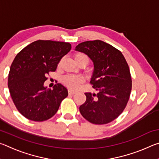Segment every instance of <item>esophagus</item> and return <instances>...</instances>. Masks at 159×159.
<instances>
[{"label":"esophagus","instance_id":"1","mask_svg":"<svg viewBox=\"0 0 159 159\" xmlns=\"http://www.w3.org/2000/svg\"><path fill=\"white\" fill-rule=\"evenodd\" d=\"M76 91H74V90H69V95H74L75 93H76Z\"/></svg>","mask_w":159,"mask_h":159}]
</instances>
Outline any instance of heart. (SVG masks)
<instances>
[{
	"mask_svg": "<svg viewBox=\"0 0 159 159\" xmlns=\"http://www.w3.org/2000/svg\"><path fill=\"white\" fill-rule=\"evenodd\" d=\"M74 60L76 64L80 61H85L88 62L89 59L85 53L76 52L74 55ZM84 81V77L81 75L66 74L61 78V82L64 85L71 90H77Z\"/></svg>",
	"mask_w": 159,
	"mask_h": 159,
	"instance_id": "heart-1",
	"label": "heart"
}]
</instances>
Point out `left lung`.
Here are the masks:
<instances>
[{
  "mask_svg": "<svg viewBox=\"0 0 159 159\" xmlns=\"http://www.w3.org/2000/svg\"><path fill=\"white\" fill-rule=\"evenodd\" d=\"M76 50L85 53L94 63L90 84L98 93H85L79 107L83 117L91 123L103 125L118 118L125 109L132 90L128 64L120 50L95 40L83 42Z\"/></svg>",
  "mask_w": 159,
  "mask_h": 159,
  "instance_id": "8db88e82",
  "label": "left lung"
}]
</instances>
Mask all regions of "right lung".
Returning a JSON list of instances; mask_svg holds the SVG:
<instances>
[{
  "mask_svg": "<svg viewBox=\"0 0 159 159\" xmlns=\"http://www.w3.org/2000/svg\"><path fill=\"white\" fill-rule=\"evenodd\" d=\"M71 48L69 43L39 40L16 55L7 85L16 108L27 119L38 122L49 119L68 96V90L61 83L54 85L53 89H46L43 84L47 75L55 71Z\"/></svg>",
  "mask_w": 159,
  "mask_h": 159,
  "instance_id": "right-lung-1",
  "label": "right lung"
}]
</instances>
